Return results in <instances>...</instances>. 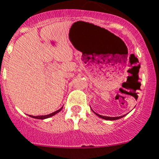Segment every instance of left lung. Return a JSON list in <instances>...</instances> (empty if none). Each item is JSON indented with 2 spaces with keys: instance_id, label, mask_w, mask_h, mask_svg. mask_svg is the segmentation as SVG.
<instances>
[{
  "instance_id": "left-lung-1",
  "label": "left lung",
  "mask_w": 159,
  "mask_h": 159,
  "mask_svg": "<svg viewBox=\"0 0 159 159\" xmlns=\"http://www.w3.org/2000/svg\"><path fill=\"white\" fill-rule=\"evenodd\" d=\"M95 115H97V116H98V117H100V118L103 119V120H119V119L123 118L124 116H117V117H109V116H101V115H98L97 114V113H95Z\"/></svg>"
}]
</instances>
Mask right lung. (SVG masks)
Here are the masks:
<instances>
[{"label":"right lung","mask_w":159,"mask_h":159,"mask_svg":"<svg viewBox=\"0 0 159 159\" xmlns=\"http://www.w3.org/2000/svg\"><path fill=\"white\" fill-rule=\"evenodd\" d=\"M62 108H63V107H61V108H60L59 110L56 111H54V112L51 113V114L49 115H46V116H30V117H32V118H34V119H39V120H44V119H47V118H49V117H52L53 116H55L56 114H57L58 112H60L61 110H62Z\"/></svg>","instance_id":"add662e5"}]
</instances>
